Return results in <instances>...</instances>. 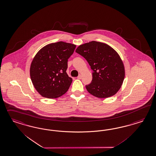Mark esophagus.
Here are the masks:
<instances>
[{
    "mask_svg": "<svg viewBox=\"0 0 156 156\" xmlns=\"http://www.w3.org/2000/svg\"><path fill=\"white\" fill-rule=\"evenodd\" d=\"M78 79H81V75H79L77 76V77Z\"/></svg>",
    "mask_w": 156,
    "mask_h": 156,
    "instance_id": "esophagus-1",
    "label": "esophagus"
}]
</instances>
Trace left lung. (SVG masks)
<instances>
[{"label":"left lung","instance_id":"left-lung-1","mask_svg":"<svg viewBox=\"0 0 156 156\" xmlns=\"http://www.w3.org/2000/svg\"><path fill=\"white\" fill-rule=\"evenodd\" d=\"M87 60L92 70L91 83L87 90L99 98L114 95L120 88L125 76L124 66L118 53L103 43L92 41L76 50Z\"/></svg>","mask_w":156,"mask_h":156}]
</instances>
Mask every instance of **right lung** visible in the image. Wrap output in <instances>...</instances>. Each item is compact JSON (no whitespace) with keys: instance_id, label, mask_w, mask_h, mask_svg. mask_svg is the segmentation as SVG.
<instances>
[{"instance_id":"1","label":"right lung","mask_w":156,"mask_h":156,"mask_svg":"<svg viewBox=\"0 0 156 156\" xmlns=\"http://www.w3.org/2000/svg\"><path fill=\"white\" fill-rule=\"evenodd\" d=\"M76 45L63 41L49 44L36 54L30 68L35 89L43 97L58 98L68 90L72 79L66 73L68 61Z\"/></svg>"}]
</instances>
